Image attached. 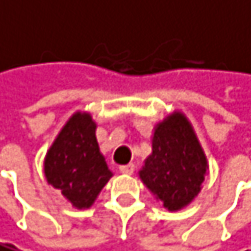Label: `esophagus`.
Here are the masks:
<instances>
[{"label": "esophagus", "instance_id": "obj_1", "mask_svg": "<svg viewBox=\"0 0 251 251\" xmlns=\"http://www.w3.org/2000/svg\"><path fill=\"white\" fill-rule=\"evenodd\" d=\"M120 173H122V174H126V176H129V174L134 173V165H132V163L122 165V167H120Z\"/></svg>", "mask_w": 251, "mask_h": 251}]
</instances>
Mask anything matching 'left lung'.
Segmentation results:
<instances>
[{"label":"left lung","instance_id":"8db88e82","mask_svg":"<svg viewBox=\"0 0 251 251\" xmlns=\"http://www.w3.org/2000/svg\"><path fill=\"white\" fill-rule=\"evenodd\" d=\"M208 168L191 122L174 109L154 125L151 154L145 159L139 177L168 211H179L198 198Z\"/></svg>","mask_w":251,"mask_h":251}]
</instances>
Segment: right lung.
Returning a JSON list of instances; mask_svg holds the SVG:
<instances>
[{
    "label": "right lung",
    "mask_w": 251,
    "mask_h": 251,
    "mask_svg": "<svg viewBox=\"0 0 251 251\" xmlns=\"http://www.w3.org/2000/svg\"><path fill=\"white\" fill-rule=\"evenodd\" d=\"M91 112L77 111L53 139L44 156V177L74 208L88 210L114 176L97 142Z\"/></svg>",
    "instance_id": "add662e5"
}]
</instances>
